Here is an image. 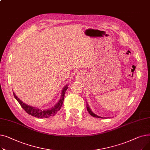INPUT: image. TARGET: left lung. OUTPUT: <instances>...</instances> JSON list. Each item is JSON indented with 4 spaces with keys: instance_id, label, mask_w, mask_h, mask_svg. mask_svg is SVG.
Instances as JSON below:
<instances>
[{
    "instance_id": "8db88e82",
    "label": "left lung",
    "mask_w": 150,
    "mask_h": 150,
    "mask_svg": "<svg viewBox=\"0 0 150 150\" xmlns=\"http://www.w3.org/2000/svg\"><path fill=\"white\" fill-rule=\"evenodd\" d=\"M86 103H87V102H86ZM86 108H87V110H88V112H89L92 116H93V117H94L101 118V119H102V118H103V117H100V116H98V115H96V114H94V113L91 111V109H90V108H89V105H88V103H86ZM108 118H109V117H108Z\"/></svg>"
}]
</instances>
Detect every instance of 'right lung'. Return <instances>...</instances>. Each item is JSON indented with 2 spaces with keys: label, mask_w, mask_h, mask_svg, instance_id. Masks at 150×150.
I'll use <instances>...</instances> for the list:
<instances>
[{
  "label": "right lung",
  "mask_w": 150,
  "mask_h": 150,
  "mask_svg": "<svg viewBox=\"0 0 150 150\" xmlns=\"http://www.w3.org/2000/svg\"><path fill=\"white\" fill-rule=\"evenodd\" d=\"M68 89V85H66L64 88H62V92H61V96L59 100L58 101V103L55 105L53 107L47 109H39L36 107L31 106L30 105H28L25 103H23L22 101H21L16 96L15 93L13 92V95L14 98H16L19 103L21 105V107L25 110V112L28 113L29 115H32L33 117H37V118H41V119H44V118H48L51 116H53L57 113L58 111H59L62 103L63 101H64V96L66 93V91Z\"/></svg>",
  "instance_id": "add662e5"
}]
</instances>
